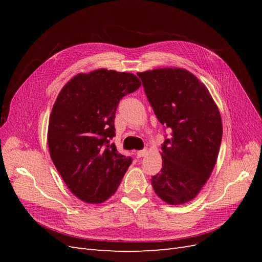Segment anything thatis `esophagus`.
Returning a JSON list of instances; mask_svg holds the SVG:
<instances>
[{
  "mask_svg": "<svg viewBox=\"0 0 262 262\" xmlns=\"http://www.w3.org/2000/svg\"><path fill=\"white\" fill-rule=\"evenodd\" d=\"M147 154V149L146 148H144V149H142V150H138V152H137V156L138 157H144L145 155Z\"/></svg>",
  "mask_w": 262,
  "mask_h": 262,
  "instance_id": "1",
  "label": "esophagus"
}]
</instances>
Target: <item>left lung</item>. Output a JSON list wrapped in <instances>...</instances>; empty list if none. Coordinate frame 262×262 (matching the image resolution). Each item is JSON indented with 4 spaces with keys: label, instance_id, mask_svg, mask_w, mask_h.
I'll return each instance as SVG.
<instances>
[{
    "label": "left lung",
    "instance_id": "8db88e82",
    "mask_svg": "<svg viewBox=\"0 0 262 262\" xmlns=\"http://www.w3.org/2000/svg\"><path fill=\"white\" fill-rule=\"evenodd\" d=\"M158 121L171 130L162 145V169L152 187L163 201L196 196L216 164L223 126L209 90L189 71L164 68L138 73Z\"/></svg>",
    "mask_w": 262,
    "mask_h": 262
}]
</instances>
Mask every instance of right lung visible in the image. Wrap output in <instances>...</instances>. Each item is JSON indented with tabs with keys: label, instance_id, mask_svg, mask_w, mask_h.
Returning a JSON list of instances; mask_svg holds the SVG:
<instances>
[{
	"label": "right lung",
	"instance_id": "right-lung-1",
	"mask_svg": "<svg viewBox=\"0 0 262 262\" xmlns=\"http://www.w3.org/2000/svg\"><path fill=\"white\" fill-rule=\"evenodd\" d=\"M141 86L126 72L99 69L80 73L63 86L49 118L51 160L78 199L106 201L120 185L132 163L117 152L115 117L120 99Z\"/></svg>",
	"mask_w": 262,
	"mask_h": 262
}]
</instances>
